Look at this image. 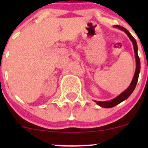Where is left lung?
Returning <instances> with one entry per match:
<instances>
[{"label": "left lung", "instance_id": "1", "mask_svg": "<svg viewBox=\"0 0 148 148\" xmlns=\"http://www.w3.org/2000/svg\"><path fill=\"white\" fill-rule=\"evenodd\" d=\"M114 27L119 28V29L123 31L128 36V37L130 38V39L131 40V41L132 42L134 46V51H135V59H136V69H135V74H134L133 79L132 80V82L130 84L129 87L126 89L125 91H124L122 94H120L118 97H117L114 99H112V100L107 101V102H99V101H95L97 104L98 105H99L100 107H104V108H111V107H114L117 104H120V102H123L124 100L127 99L130 96L131 94L132 93V92L135 89V86H136L137 82H138V77H139V74H140V58H139L138 54V45H137L136 40L134 38V37L132 36L130 34V33L124 27L120 26H114Z\"/></svg>", "mask_w": 148, "mask_h": 148}]
</instances>
